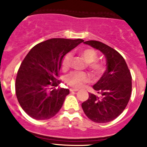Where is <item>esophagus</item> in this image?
<instances>
[{"instance_id":"1","label":"esophagus","mask_w":147,"mask_h":147,"mask_svg":"<svg viewBox=\"0 0 147 147\" xmlns=\"http://www.w3.org/2000/svg\"><path fill=\"white\" fill-rule=\"evenodd\" d=\"M78 89H76V88H70V91L71 92H73V91H77Z\"/></svg>"}]
</instances>
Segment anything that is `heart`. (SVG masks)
I'll return each instance as SVG.
<instances>
[{
    "label": "heart",
    "instance_id": "obj_1",
    "mask_svg": "<svg viewBox=\"0 0 147 147\" xmlns=\"http://www.w3.org/2000/svg\"><path fill=\"white\" fill-rule=\"evenodd\" d=\"M81 55L84 59L88 62V68L94 77L97 78L102 76L105 71V63L104 61L96 60L98 54L94 49H85L81 51ZM72 59V54L67 53L62 59V69L67 70L71 65ZM89 75L85 72L73 71L67 74L65 77V83L67 85L74 88H80L84 84L90 81Z\"/></svg>",
    "mask_w": 147,
    "mask_h": 147
}]
</instances>
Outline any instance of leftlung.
<instances>
[{
	"instance_id": "8db88e82",
	"label": "left lung",
	"mask_w": 147,
	"mask_h": 147,
	"mask_svg": "<svg viewBox=\"0 0 147 147\" xmlns=\"http://www.w3.org/2000/svg\"><path fill=\"white\" fill-rule=\"evenodd\" d=\"M84 43L102 51L107 59V69L93 89L99 96L89 93L82 104L88 119L96 123L114 120L124 110L132 92V76L124 57L113 48L96 40Z\"/></svg>"
}]
</instances>
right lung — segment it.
Here are the masks:
<instances>
[{"label":"right lung","mask_w":147,"mask_h":147,"mask_svg":"<svg viewBox=\"0 0 147 147\" xmlns=\"http://www.w3.org/2000/svg\"><path fill=\"white\" fill-rule=\"evenodd\" d=\"M82 42V39L52 38L34 45L26 56L18 69L15 92L30 117L46 120L59 112L69 90L49 89L60 84L57 77L63 57Z\"/></svg>","instance_id":"1"}]
</instances>
